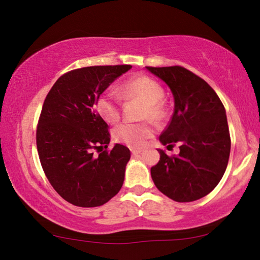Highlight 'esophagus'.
I'll return each instance as SVG.
<instances>
[{"instance_id":"esophagus-1","label":"esophagus","mask_w":260,"mask_h":260,"mask_svg":"<svg viewBox=\"0 0 260 260\" xmlns=\"http://www.w3.org/2000/svg\"><path fill=\"white\" fill-rule=\"evenodd\" d=\"M132 155H133V156H138L139 155V153L141 152V150H138V149H132Z\"/></svg>"}]
</instances>
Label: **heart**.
Returning a JSON list of instances; mask_svg holds the SVG:
<instances>
[{
  "label": "heart",
  "instance_id": "1",
  "mask_svg": "<svg viewBox=\"0 0 260 260\" xmlns=\"http://www.w3.org/2000/svg\"><path fill=\"white\" fill-rule=\"evenodd\" d=\"M126 99H138L144 102L141 112L142 119L160 121L166 116V109L162 98L164 88L155 79L148 76H138L122 83L120 88ZM96 108L105 121L114 124L120 119V99L113 91H105L99 98ZM153 126L150 121L124 122L114 129L116 141L131 148H141L152 138Z\"/></svg>",
  "mask_w": 260,
  "mask_h": 260
}]
</instances>
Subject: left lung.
I'll use <instances>...</instances> for the list:
<instances>
[{
  "label": "left lung",
  "mask_w": 260,
  "mask_h": 260,
  "mask_svg": "<svg viewBox=\"0 0 260 260\" xmlns=\"http://www.w3.org/2000/svg\"><path fill=\"white\" fill-rule=\"evenodd\" d=\"M148 71L170 87L174 112L159 136L167 147L180 144V153L162 150L151 178L158 190L175 202H192L210 193L221 180L230 159L231 135L226 110L208 82L182 67Z\"/></svg>",
  "instance_id": "8db88e82"
}]
</instances>
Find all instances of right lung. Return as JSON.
<instances>
[{
	"label": "right lung",
	"instance_id": "obj_1",
	"mask_svg": "<svg viewBox=\"0 0 260 260\" xmlns=\"http://www.w3.org/2000/svg\"><path fill=\"white\" fill-rule=\"evenodd\" d=\"M131 69L103 65L72 70L58 78L43 103L37 127L39 158L51 186L73 205H103L122 187L131 151L118 143L108 150L109 126L96 102Z\"/></svg>",
	"mask_w": 260,
	"mask_h": 260
}]
</instances>
